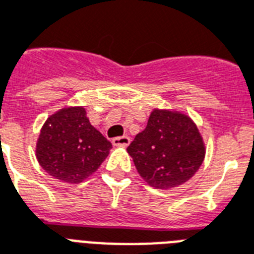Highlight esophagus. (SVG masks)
Wrapping results in <instances>:
<instances>
[{"label": "esophagus", "mask_w": 254, "mask_h": 254, "mask_svg": "<svg viewBox=\"0 0 254 254\" xmlns=\"http://www.w3.org/2000/svg\"><path fill=\"white\" fill-rule=\"evenodd\" d=\"M113 144L117 147H127L129 144V137L128 136H118L113 139Z\"/></svg>", "instance_id": "obj_1"}]
</instances>
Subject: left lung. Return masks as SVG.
Listing matches in <instances>:
<instances>
[{"label":"left lung","mask_w":254,"mask_h":254,"mask_svg":"<svg viewBox=\"0 0 254 254\" xmlns=\"http://www.w3.org/2000/svg\"><path fill=\"white\" fill-rule=\"evenodd\" d=\"M137 172L151 187L167 190L188 182L205 156L197 127L180 113L154 110L144 131L127 147Z\"/></svg>","instance_id":"obj_1"}]
</instances>
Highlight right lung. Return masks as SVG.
<instances>
[{"label": "right lung", "instance_id": "add662e5", "mask_svg": "<svg viewBox=\"0 0 254 254\" xmlns=\"http://www.w3.org/2000/svg\"><path fill=\"white\" fill-rule=\"evenodd\" d=\"M111 147L88 122L83 107H70L47 118L35 152L41 167L53 178L80 183L99 168Z\"/></svg>", "mask_w": 254, "mask_h": 254}]
</instances>
